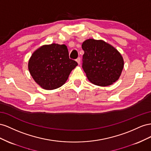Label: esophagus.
Instances as JSON below:
<instances>
[{
  "label": "esophagus",
  "mask_w": 151,
  "mask_h": 151,
  "mask_svg": "<svg viewBox=\"0 0 151 151\" xmlns=\"http://www.w3.org/2000/svg\"><path fill=\"white\" fill-rule=\"evenodd\" d=\"M80 58H77L76 59V62L77 63H78V64H80Z\"/></svg>",
  "instance_id": "34e87169"
}]
</instances>
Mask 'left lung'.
<instances>
[{
  "mask_svg": "<svg viewBox=\"0 0 151 151\" xmlns=\"http://www.w3.org/2000/svg\"><path fill=\"white\" fill-rule=\"evenodd\" d=\"M81 47L82 68L90 82L105 87L118 80L124 62L117 50L104 41L94 39L85 40Z\"/></svg>",
  "mask_w": 151,
  "mask_h": 151,
  "instance_id": "1",
  "label": "left lung"
}]
</instances>
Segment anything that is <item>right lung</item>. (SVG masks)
Returning <instances> with one entry per match:
<instances>
[{"instance_id":"1","label":"right lung","mask_w":151,"mask_h":151,"mask_svg":"<svg viewBox=\"0 0 151 151\" xmlns=\"http://www.w3.org/2000/svg\"><path fill=\"white\" fill-rule=\"evenodd\" d=\"M77 65L69 58L65 45L52 44L34 52L29 60L28 69L34 80L43 88L53 90L64 84Z\"/></svg>"}]
</instances>
